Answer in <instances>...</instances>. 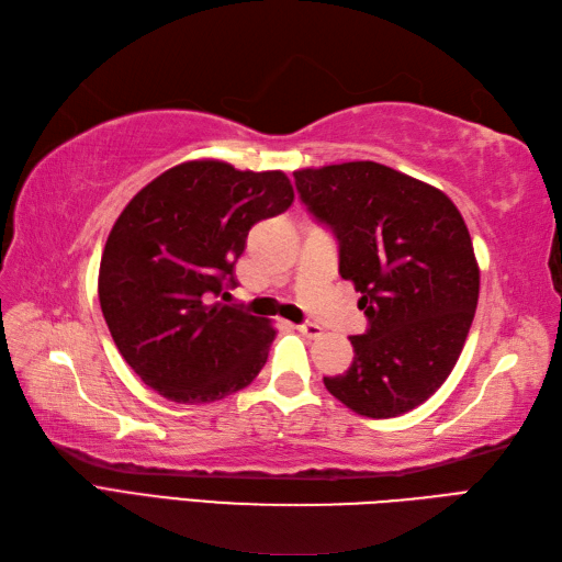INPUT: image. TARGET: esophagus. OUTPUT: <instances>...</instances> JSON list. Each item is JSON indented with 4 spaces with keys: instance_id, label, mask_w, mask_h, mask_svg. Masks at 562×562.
I'll use <instances>...</instances> for the list:
<instances>
[{
    "instance_id": "34e87169",
    "label": "esophagus",
    "mask_w": 562,
    "mask_h": 562,
    "mask_svg": "<svg viewBox=\"0 0 562 562\" xmlns=\"http://www.w3.org/2000/svg\"><path fill=\"white\" fill-rule=\"evenodd\" d=\"M297 331H301L303 336H307V339H317V336H322V327L315 322H305V324H297Z\"/></svg>"
}]
</instances>
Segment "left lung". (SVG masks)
Here are the masks:
<instances>
[{
	"mask_svg": "<svg viewBox=\"0 0 562 562\" xmlns=\"http://www.w3.org/2000/svg\"><path fill=\"white\" fill-rule=\"evenodd\" d=\"M293 178L368 317L351 368L324 386L360 416H402L440 390L469 336L481 277L467 223L438 187L372 160Z\"/></svg>",
	"mask_w": 562,
	"mask_h": 562,
	"instance_id": "left-lung-1",
	"label": "left lung"
}]
</instances>
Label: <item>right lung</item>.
Here are the masks:
<instances>
[{"instance_id": "add662e5", "label": "right lung", "mask_w": 562, "mask_h": 562, "mask_svg": "<svg viewBox=\"0 0 562 562\" xmlns=\"http://www.w3.org/2000/svg\"><path fill=\"white\" fill-rule=\"evenodd\" d=\"M291 204L281 170L187 160L124 206L103 249L98 297L112 341L154 392L211 404L259 375L277 329L214 297L235 289L249 228Z\"/></svg>"}]
</instances>
